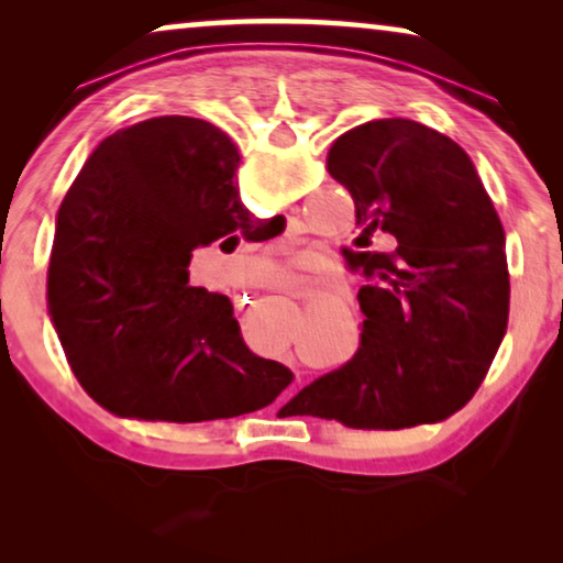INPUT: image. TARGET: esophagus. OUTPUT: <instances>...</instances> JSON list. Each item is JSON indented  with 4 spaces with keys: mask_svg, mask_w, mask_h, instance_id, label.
Segmentation results:
<instances>
[{
    "mask_svg": "<svg viewBox=\"0 0 563 563\" xmlns=\"http://www.w3.org/2000/svg\"><path fill=\"white\" fill-rule=\"evenodd\" d=\"M245 302H249V297H245Z\"/></svg>",
    "mask_w": 563,
    "mask_h": 563,
    "instance_id": "esophagus-1",
    "label": "esophagus"
}]
</instances>
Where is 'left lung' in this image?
<instances>
[{
  "label": "left lung",
  "instance_id": "1",
  "mask_svg": "<svg viewBox=\"0 0 563 563\" xmlns=\"http://www.w3.org/2000/svg\"><path fill=\"white\" fill-rule=\"evenodd\" d=\"M328 172L356 205L353 266L361 343L351 361L291 397L289 415L399 430L459 412L487 376L510 312L505 230L459 143L415 120H372L328 151ZM374 232L395 257L365 249Z\"/></svg>",
  "mask_w": 563,
  "mask_h": 563
}]
</instances>
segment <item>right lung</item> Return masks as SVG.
I'll use <instances>...</instances> for the list:
<instances>
[{"label":"right lung","instance_id":"1","mask_svg":"<svg viewBox=\"0 0 563 563\" xmlns=\"http://www.w3.org/2000/svg\"><path fill=\"white\" fill-rule=\"evenodd\" d=\"M233 141L197 118L104 137L66 191L48 312L87 395L122 418L205 422L256 412L295 374L249 351L225 295L191 287L197 249L251 225Z\"/></svg>","mask_w":563,"mask_h":563}]
</instances>
